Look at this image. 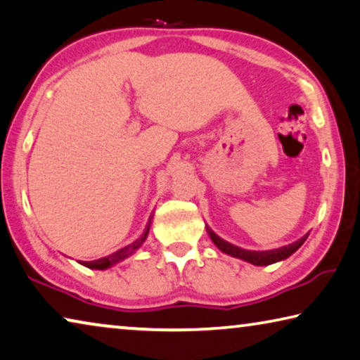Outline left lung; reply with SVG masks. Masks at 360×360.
<instances>
[{
	"label": "left lung",
	"mask_w": 360,
	"mask_h": 360,
	"mask_svg": "<svg viewBox=\"0 0 360 360\" xmlns=\"http://www.w3.org/2000/svg\"><path fill=\"white\" fill-rule=\"evenodd\" d=\"M208 233H210L211 240H213V243L221 250L222 253L231 255V256H233V258L243 259L247 262H252V264H255V266H269V264H272V262L287 259L288 256H292L307 238V236H304L303 238H300V240H296L292 245H287V247H282L277 250H271V252H250V250L238 248V247H236V245L222 240V238L216 236V233L211 229H208Z\"/></svg>",
	"instance_id": "left-lung-1"
}]
</instances>
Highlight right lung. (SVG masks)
Segmentation results:
<instances>
[{
	"label": "right lung",
	"mask_w": 360,
	"mask_h": 360,
	"mask_svg": "<svg viewBox=\"0 0 360 360\" xmlns=\"http://www.w3.org/2000/svg\"><path fill=\"white\" fill-rule=\"evenodd\" d=\"M149 229H150V219H149V224H147V227H146L144 233H142V236L134 243H131V245H128V247H124L122 250H118V252H115V253L105 256V258H101L96 261H83L82 264L89 267V269H99V271L108 269V267H112L113 264H117V262L123 261L124 258H128L129 255H133L136 250H138L141 245L144 243V240L147 238V233H149Z\"/></svg>",
	"instance_id": "obj_1"
}]
</instances>
